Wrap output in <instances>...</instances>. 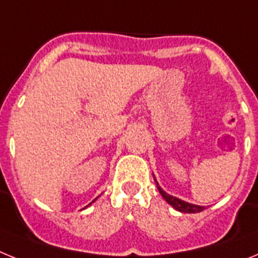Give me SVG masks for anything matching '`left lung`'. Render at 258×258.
Instances as JSON below:
<instances>
[{
    "mask_svg": "<svg viewBox=\"0 0 258 258\" xmlns=\"http://www.w3.org/2000/svg\"><path fill=\"white\" fill-rule=\"evenodd\" d=\"M155 182H156L157 190H159V192L161 194V197L165 199V202L168 203V204H170V206H172L174 209H177V211L183 212V213H199V212H202L203 209H206L204 207H202V206H195V204H191V203L183 202V200L178 199V198L172 197V195L166 194L165 191H164L163 188L159 186V183H157L156 179H155Z\"/></svg>",
    "mask_w": 258,
    "mask_h": 258,
    "instance_id": "8db88e82",
    "label": "left lung"
}]
</instances>
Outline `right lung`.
I'll list each match as a JSON object with an SVG mask.
<instances>
[{
  "label": "right lung",
  "mask_w": 258,
  "mask_h": 258,
  "mask_svg": "<svg viewBox=\"0 0 258 258\" xmlns=\"http://www.w3.org/2000/svg\"><path fill=\"white\" fill-rule=\"evenodd\" d=\"M95 202V200H93V202L92 203H94ZM92 203H90V204H92ZM90 204H89V206H90Z\"/></svg>",
  "instance_id": "right-lung-1"
}]
</instances>
